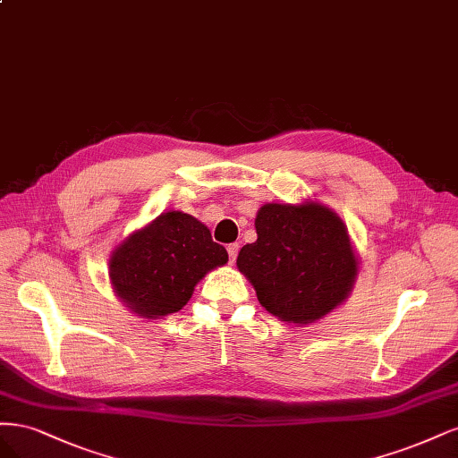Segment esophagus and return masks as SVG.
<instances>
[{"label":"esophagus","instance_id":"esophagus-1","mask_svg":"<svg viewBox=\"0 0 458 458\" xmlns=\"http://www.w3.org/2000/svg\"><path fill=\"white\" fill-rule=\"evenodd\" d=\"M226 249H228L230 262H235V257H238V250H240V243H230Z\"/></svg>","mask_w":458,"mask_h":458}]
</instances>
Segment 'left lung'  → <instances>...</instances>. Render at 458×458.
<instances>
[{
  "instance_id": "obj_1",
  "label": "left lung",
  "mask_w": 458,
  "mask_h": 458,
  "mask_svg": "<svg viewBox=\"0 0 458 458\" xmlns=\"http://www.w3.org/2000/svg\"><path fill=\"white\" fill-rule=\"evenodd\" d=\"M257 242L242 247L238 268L259 302L289 323H312L341 304L358 262L344 223L319 203L262 205Z\"/></svg>"
}]
</instances>
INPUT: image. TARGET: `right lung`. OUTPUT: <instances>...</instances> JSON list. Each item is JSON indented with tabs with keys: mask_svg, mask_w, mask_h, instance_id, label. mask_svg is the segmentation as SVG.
<instances>
[{
	"mask_svg": "<svg viewBox=\"0 0 458 458\" xmlns=\"http://www.w3.org/2000/svg\"><path fill=\"white\" fill-rule=\"evenodd\" d=\"M228 262L208 226L182 211L159 215L114 250L110 277L117 297L142 318H159L190 301L209 270Z\"/></svg>",
	"mask_w": 458,
	"mask_h": 458,
	"instance_id": "1",
	"label": "right lung"
}]
</instances>
